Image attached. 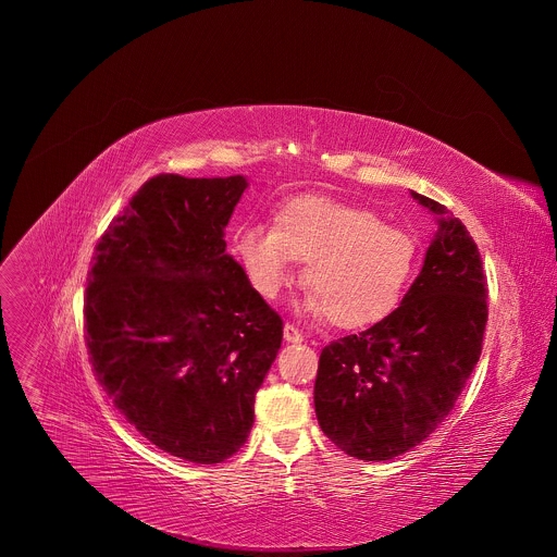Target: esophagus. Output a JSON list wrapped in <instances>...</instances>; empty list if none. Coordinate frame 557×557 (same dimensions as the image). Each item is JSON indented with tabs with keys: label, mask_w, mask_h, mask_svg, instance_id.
I'll return each instance as SVG.
<instances>
[{
	"label": "esophagus",
	"mask_w": 557,
	"mask_h": 557,
	"mask_svg": "<svg viewBox=\"0 0 557 557\" xmlns=\"http://www.w3.org/2000/svg\"><path fill=\"white\" fill-rule=\"evenodd\" d=\"M284 342H288V344H301V342H304V335H301L299 329H295L293 324H286V326H284Z\"/></svg>",
	"instance_id": "34e87169"
}]
</instances>
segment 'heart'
Listing matches in <instances>:
<instances>
[{"instance_id":"b5f03b06","label":"heart","mask_w":557,"mask_h":557,"mask_svg":"<svg viewBox=\"0 0 557 557\" xmlns=\"http://www.w3.org/2000/svg\"><path fill=\"white\" fill-rule=\"evenodd\" d=\"M253 288L269 301L306 262L310 293L301 310L329 314L339 329H363L389 314L410 286L419 247L414 235L370 209L326 196H297L275 213V228L245 226L235 240Z\"/></svg>"}]
</instances>
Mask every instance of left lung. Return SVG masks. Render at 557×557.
<instances>
[{"label": "left lung", "instance_id": "left-lung-1", "mask_svg": "<svg viewBox=\"0 0 557 557\" xmlns=\"http://www.w3.org/2000/svg\"><path fill=\"white\" fill-rule=\"evenodd\" d=\"M423 269L401 306L359 335L329 344L314 381L322 432L348 456L389 460L423 443L454 410L481 359L487 280L479 247L443 205Z\"/></svg>", "mask_w": 557, "mask_h": 557}]
</instances>
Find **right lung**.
Instances as JSON below:
<instances>
[{"label":"right lung","instance_id":"1","mask_svg":"<svg viewBox=\"0 0 557 557\" xmlns=\"http://www.w3.org/2000/svg\"><path fill=\"white\" fill-rule=\"evenodd\" d=\"M245 176L149 178L97 245L86 344L114 408L158 449L213 465L240 449L282 344L280 314L226 253Z\"/></svg>","mask_w":557,"mask_h":557}]
</instances>
